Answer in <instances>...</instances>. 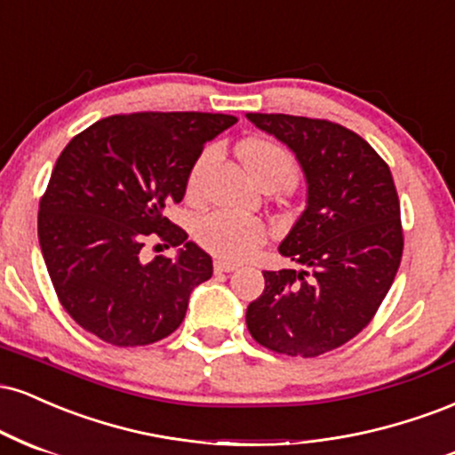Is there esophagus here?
Masks as SVG:
<instances>
[{
    "instance_id": "1",
    "label": "esophagus",
    "mask_w": 455,
    "mask_h": 455,
    "mask_svg": "<svg viewBox=\"0 0 455 455\" xmlns=\"http://www.w3.org/2000/svg\"><path fill=\"white\" fill-rule=\"evenodd\" d=\"M236 268H238V266L229 264V261H223V259L215 261V272H219V275H221V272H234Z\"/></svg>"
}]
</instances>
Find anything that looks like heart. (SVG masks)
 <instances>
[{
    "label": "heart",
    "mask_w": 455,
    "mask_h": 455,
    "mask_svg": "<svg viewBox=\"0 0 455 455\" xmlns=\"http://www.w3.org/2000/svg\"><path fill=\"white\" fill-rule=\"evenodd\" d=\"M211 157L212 148H206L197 157L196 165L191 168L189 180H187L189 194H196L202 170L211 162ZM240 157H243V164L247 165L249 174L259 185L275 180L283 189V187H290L298 176V165L291 153L272 140L253 138V140L243 142L240 144ZM194 236L197 244L204 247L208 253L223 259L238 261L253 255L264 244L268 229H266V223L259 217L240 215V212L229 211H212L197 219Z\"/></svg>",
    "instance_id": "obj_1"
}]
</instances>
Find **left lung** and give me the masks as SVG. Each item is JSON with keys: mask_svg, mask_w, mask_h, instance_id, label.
Listing matches in <instances>:
<instances>
[{"mask_svg": "<svg viewBox=\"0 0 455 455\" xmlns=\"http://www.w3.org/2000/svg\"><path fill=\"white\" fill-rule=\"evenodd\" d=\"M247 119L296 155L307 206L279 253L300 270L264 272L247 328L276 354L317 357L366 328L403 258L400 202L375 148L336 123L249 112Z\"/></svg>", "mask_w": 455, "mask_h": 455, "instance_id": "obj_1", "label": "left lung"}]
</instances>
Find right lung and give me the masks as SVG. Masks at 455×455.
I'll return each instance as SVG.
<instances>
[{
  "mask_svg": "<svg viewBox=\"0 0 455 455\" xmlns=\"http://www.w3.org/2000/svg\"><path fill=\"white\" fill-rule=\"evenodd\" d=\"M236 121L211 112L115 115L63 148L40 200L37 238L59 302L80 328L116 347L151 345L179 328L212 259L165 208L183 200L204 144ZM148 237L172 243L177 258L144 260Z\"/></svg>",
  "mask_w": 455,
  "mask_h": 455,
  "instance_id": "add662e5",
  "label": "right lung"
}]
</instances>
